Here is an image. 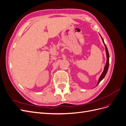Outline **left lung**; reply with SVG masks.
Returning a JSON list of instances; mask_svg holds the SVG:
<instances>
[{
	"instance_id": "left-lung-1",
	"label": "left lung",
	"mask_w": 126,
	"mask_h": 126,
	"mask_svg": "<svg viewBox=\"0 0 126 126\" xmlns=\"http://www.w3.org/2000/svg\"><path fill=\"white\" fill-rule=\"evenodd\" d=\"M100 35V34H99ZM101 39H102V40L103 41V43H104V46L105 47V49H106V56H107V61H106V65L105 66V67H104V71H103L102 73L101 74V76H100L99 78L98 79V83H97V86L99 84V83H100V82L102 80L104 79L105 77V76L107 74V72L108 71V67H109V52H108V49L107 48V46L106 45H105V43H104V39H103V38H102V37L101 36V35H100Z\"/></svg>"
}]
</instances>
